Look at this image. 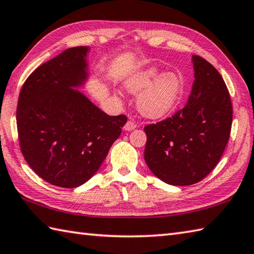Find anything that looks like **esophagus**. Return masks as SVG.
Here are the masks:
<instances>
[{
  "label": "esophagus",
  "mask_w": 254,
  "mask_h": 254,
  "mask_svg": "<svg viewBox=\"0 0 254 254\" xmlns=\"http://www.w3.org/2000/svg\"><path fill=\"white\" fill-rule=\"evenodd\" d=\"M137 127V124L134 122L133 120H128L127 123H126V126H124V130L126 131H132V130H134V128H135Z\"/></svg>",
  "instance_id": "obj_1"
}]
</instances>
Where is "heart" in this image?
I'll list each match as a JSON object with an SVG mask.
<instances>
[{"label":"heart","mask_w":254,"mask_h":254,"mask_svg":"<svg viewBox=\"0 0 254 254\" xmlns=\"http://www.w3.org/2000/svg\"><path fill=\"white\" fill-rule=\"evenodd\" d=\"M159 74L156 66L142 69L128 78L127 89L138 95L137 109L144 117L159 119L166 116L179 99L182 91V80L174 72Z\"/></svg>","instance_id":"heart-1"}]
</instances>
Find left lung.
<instances>
[{
  "mask_svg": "<svg viewBox=\"0 0 254 254\" xmlns=\"http://www.w3.org/2000/svg\"><path fill=\"white\" fill-rule=\"evenodd\" d=\"M194 82L187 105L174 116L144 127V159L153 174L171 186L203 180L228 143L233 106L222 75L205 59L193 56Z\"/></svg>",
  "mask_w": 254,
  "mask_h": 254,
  "instance_id": "left-lung-1",
  "label": "left lung"
}]
</instances>
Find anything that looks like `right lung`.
<instances>
[{"label":"right lung","mask_w":254,"mask_h":254,"mask_svg":"<svg viewBox=\"0 0 254 254\" xmlns=\"http://www.w3.org/2000/svg\"><path fill=\"white\" fill-rule=\"evenodd\" d=\"M88 47H74L37 67L19 93L16 122L27 164L45 181L76 188L88 181L127 118L111 117L77 89L88 77Z\"/></svg>","instance_id":"obj_1"}]
</instances>
